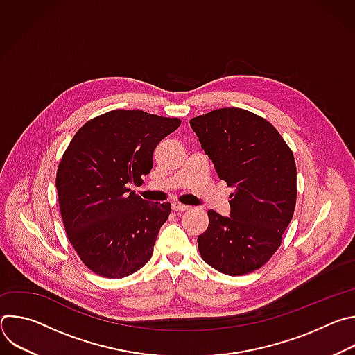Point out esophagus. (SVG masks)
Wrapping results in <instances>:
<instances>
[{
	"instance_id": "obj_1",
	"label": "esophagus",
	"mask_w": 355,
	"mask_h": 355,
	"mask_svg": "<svg viewBox=\"0 0 355 355\" xmlns=\"http://www.w3.org/2000/svg\"><path fill=\"white\" fill-rule=\"evenodd\" d=\"M173 211L174 212H185V211H189V207L178 204V202H175V204H173Z\"/></svg>"
}]
</instances>
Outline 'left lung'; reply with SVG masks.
<instances>
[{
	"instance_id": "left-lung-1",
	"label": "left lung",
	"mask_w": 355,
	"mask_h": 355,
	"mask_svg": "<svg viewBox=\"0 0 355 355\" xmlns=\"http://www.w3.org/2000/svg\"><path fill=\"white\" fill-rule=\"evenodd\" d=\"M218 177L229 187L230 216L208 211L209 226L198 236L200 257L226 275L263 267L281 245L296 205L293 153L264 118L222 108L189 121Z\"/></svg>"
}]
</instances>
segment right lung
Returning a JSON list of instances; mask_svg holds the SVG:
<instances>
[{
  "label": "right lung",
  "instance_id": "1",
  "mask_svg": "<svg viewBox=\"0 0 355 355\" xmlns=\"http://www.w3.org/2000/svg\"><path fill=\"white\" fill-rule=\"evenodd\" d=\"M180 125L178 118L116 110L88 121L70 141L56 175L60 214L92 272L123 278L153 254L171 205L144 200L128 185L143 182L156 146Z\"/></svg>",
  "mask_w": 355,
  "mask_h": 355
}]
</instances>
